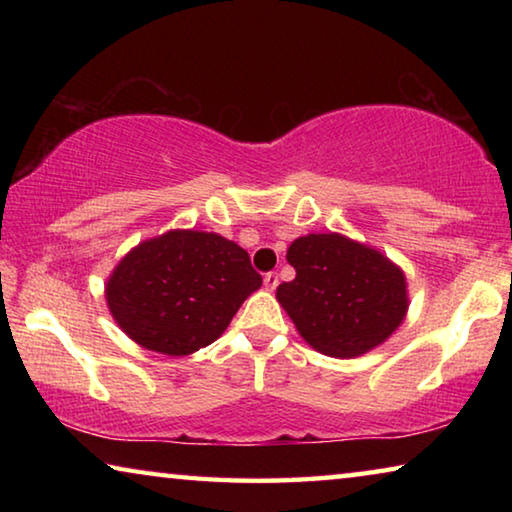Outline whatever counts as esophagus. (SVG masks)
<instances>
[{"instance_id":"obj_1","label":"esophagus","mask_w":512,"mask_h":512,"mask_svg":"<svg viewBox=\"0 0 512 512\" xmlns=\"http://www.w3.org/2000/svg\"><path fill=\"white\" fill-rule=\"evenodd\" d=\"M277 284H280V277H277V273H275V271H271V273H266V275H264V287H266V289H275Z\"/></svg>"}]
</instances>
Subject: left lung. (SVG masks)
Instances as JSON below:
<instances>
[{"mask_svg":"<svg viewBox=\"0 0 512 512\" xmlns=\"http://www.w3.org/2000/svg\"><path fill=\"white\" fill-rule=\"evenodd\" d=\"M287 259L296 277L277 287V300L302 339L327 357H359L404 320V273L377 250L329 232L296 239Z\"/></svg>","mask_w":512,"mask_h":512,"instance_id":"left-lung-1","label":"left lung"}]
</instances>
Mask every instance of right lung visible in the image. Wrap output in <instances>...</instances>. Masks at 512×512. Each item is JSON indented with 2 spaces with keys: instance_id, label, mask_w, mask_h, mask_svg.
Returning a JSON list of instances; mask_svg holds the SVG:
<instances>
[{
  "instance_id": "obj_1",
  "label": "right lung",
  "mask_w": 512,
  "mask_h": 512,
  "mask_svg": "<svg viewBox=\"0 0 512 512\" xmlns=\"http://www.w3.org/2000/svg\"><path fill=\"white\" fill-rule=\"evenodd\" d=\"M259 287L262 275L235 241L214 232L171 230L121 259L106 298L135 343L183 357L219 339Z\"/></svg>"
}]
</instances>
